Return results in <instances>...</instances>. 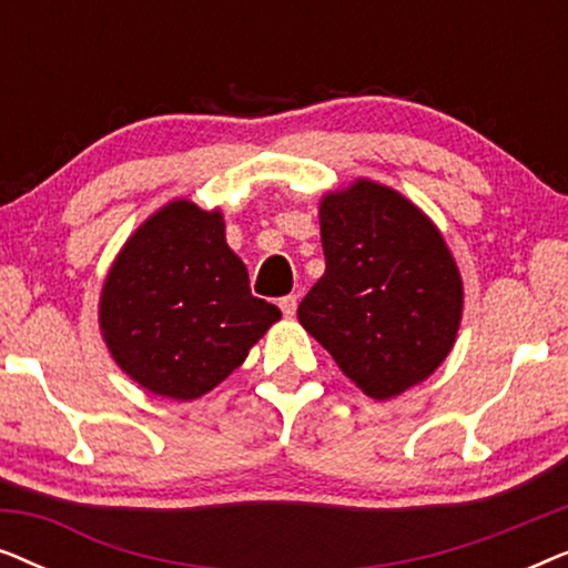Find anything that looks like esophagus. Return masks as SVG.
I'll list each match as a JSON object with an SVG mask.
<instances>
[{
  "instance_id": "34e87169",
  "label": "esophagus",
  "mask_w": 568,
  "mask_h": 568,
  "mask_svg": "<svg viewBox=\"0 0 568 568\" xmlns=\"http://www.w3.org/2000/svg\"><path fill=\"white\" fill-rule=\"evenodd\" d=\"M278 307H282V313L286 317H292L294 313H297V297H294V294H286V297L278 300Z\"/></svg>"
}]
</instances>
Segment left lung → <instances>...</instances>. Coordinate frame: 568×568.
I'll return each mask as SVG.
<instances>
[{
	"label": "left lung",
	"mask_w": 568,
	"mask_h": 568,
	"mask_svg": "<svg viewBox=\"0 0 568 568\" xmlns=\"http://www.w3.org/2000/svg\"><path fill=\"white\" fill-rule=\"evenodd\" d=\"M325 274L297 317L346 377L385 400L445 362L463 282L437 227L385 185L356 181L321 204Z\"/></svg>",
	"instance_id": "1"
}]
</instances>
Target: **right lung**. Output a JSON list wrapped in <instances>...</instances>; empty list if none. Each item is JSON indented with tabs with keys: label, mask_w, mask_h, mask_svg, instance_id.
<instances>
[{
	"label": "right lung",
	"mask_w": 568,
	"mask_h": 568,
	"mask_svg": "<svg viewBox=\"0 0 568 568\" xmlns=\"http://www.w3.org/2000/svg\"><path fill=\"white\" fill-rule=\"evenodd\" d=\"M282 313L253 297L220 212L173 201L129 240L100 297L119 367L146 390L193 400L245 362Z\"/></svg>",
	"instance_id": "right-lung-1"
}]
</instances>
